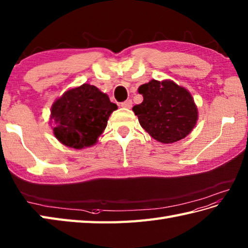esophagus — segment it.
Returning <instances> with one entry per match:
<instances>
[{"mask_svg": "<svg viewBox=\"0 0 248 248\" xmlns=\"http://www.w3.org/2000/svg\"><path fill=\"white\" fill-rule=\"evenodd\" d=\"M131 106H133V102H131L130 99H127V100H125V102L121 103V107H123V108L129 109V108H131Z\"/></svg>", "mask_w": 248, "mask_h": 248, "instance_id": "esophagus-1", "label": "esophagus"}]
</instances>
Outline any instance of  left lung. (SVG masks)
I'll return each mask as SVG.
<instances>
[{
    "label": "left lung",
    "mask_w": 248,
    "mask_h": 248,
    "mask_svg": "<svg viewBox=\"0 0 248 248\" xmlns=\"http://www.w3.org/2000/svg\"><path fill=\"white\" fill-rule=\"evenodd\" d=\"M143 102L134 106L139 123L161 143H173L185 138L197 123L198 109L187 90L171 80H151L140 85Z\"/></svg>",
    "instance_id": "8db88e82"
}]
</instances>
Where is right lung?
<instances>
[{"mask_svg":"<svg viewBox=\"0 0 248 248\" xmlns=\"http://www.w3.org/2000/svg\"><path fill=\"white\" fill-rule=\"evenodd\" d=\"M118 109L107 94L88 83L66 91L51 107L50 122L61 143L83 149L97 142L110 114Z\"/></svg>","mask_w":248,"mask_h":248,"instance_id":"right-lung-1","label":"right lung"}]
</instances>
